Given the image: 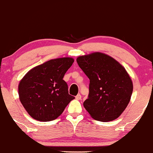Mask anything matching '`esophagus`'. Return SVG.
<instances>
[{
    "mask_svg": "<svg viewBox=\"0 0 153 153\" xmlns=\"http://www.w3.org/2000/svg\"><path fill=\"white\" fill-rule=\"evenodd\" d=\"M75 97H76V99L78 100H81V95H80V94H78V95H77Z\"/></svg>",
    "mask_w": 153,
    "mask_h": 153,
    "instance_id": "34e87169",
    "label": "esophagus"
}]
</instances>
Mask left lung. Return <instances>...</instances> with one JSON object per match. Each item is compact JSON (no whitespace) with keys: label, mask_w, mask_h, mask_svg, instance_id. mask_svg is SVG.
Returning a JSON list of instances; mask_svg holds the SVG:
<instances>
[{"label":"left lung","mask_w":153,"mask_h":153,"mask_svg":"<svg viewBox=\"0 0 153 153\" xmlns=\"http://www.w3.org/2000/svg\"><path fill=\"white\" fill-rule=\"evenodd\" d=\"M76 62L90 80L89 94L83 106L95 120L107 122L126 108L133 84L125 69L106 54L93 53L79 56Z\"/></svg>","instance_id":"obj_1"}]
</instances>
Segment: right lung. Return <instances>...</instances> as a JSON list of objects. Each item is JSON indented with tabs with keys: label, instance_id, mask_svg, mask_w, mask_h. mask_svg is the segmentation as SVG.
<instances>
[{
	"label": "right lung",
	"instance_id": "add662e5",
	"mask_svg": "<svg viewBox=\"0 0 153 153\" xmlns=\"http://www.w3.org/2000/svg\"><path fill=\"white\" fill-rule=\"evenodd\" d=\"M73 62L72 58L50 60L33 68L22 79L19 96L32 118L42 122L55 120L74 99L62 79Z\"/></svg>",
	"mask_w": 153,
	"mask_h": 153
}]
</instances>
